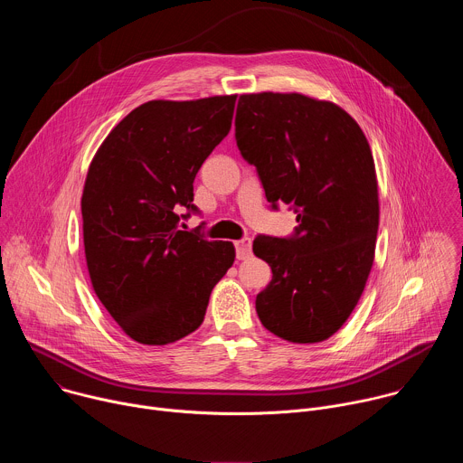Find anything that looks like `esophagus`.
Here are the masks:
<instances>
[{
    "mask_svg": "<svg viewBox=\"0 0 463 463\" xmlns=\"http://www.w3.org/2000/svg\"><path fill=\"white\" fill-rule=\"evenodd\" d=\"M234 247H236V258H238V260H247V258L250 256V252H252V245H250V240H249V238L238 240V241L234 243Z\"/></svg>",
    "mask_w": 463,
    "mask_h": 463,
    "instance_id": "34e87169",
    "label": "esophagus"
}]
</instances>
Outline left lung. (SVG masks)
Segmentation results:
<instances>
[{
  "instance_id": "1",
  "label": "left lung",
  "mask_w": 463,
  "mask_h": 463,
  "mask_svg": "<svg viewBox=\"0 0 463 463\" xmlns=\"http://www.w3.org/2000/svg\"><path fill=\"white\" fill-rule=\"evenodd\" d=\"M234 126L271 209L286 203L297 214L291 236L254 238V254L273 271L256 313L286 341H326L372 269L379 202L370 145L345 109L298 93L241 95Z\"/></svg>"
}]
</instances>
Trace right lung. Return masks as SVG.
<instances>
[{
	"label": "right lung",
	"instance_id": "1",
	"mask_svg": "<svg viewBox=\"0 0 463 463\" xmlns=\"http://www.w3.org/2000/svg\"><path fill=\"white\" fill-rule=\"evenodd\" d=\"M236 95L152 100L128 113L91 161L84 249L93 289L124 334L141 345L175 343L200 327L211 293L234 261L179 220L200 214L194 179L227 137ZM179 208L187 214L176 216Z\"/></svg>",
	"mask_w": 463,
	"mask_h": 463
}]
</instances>
